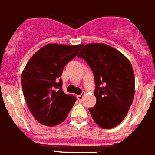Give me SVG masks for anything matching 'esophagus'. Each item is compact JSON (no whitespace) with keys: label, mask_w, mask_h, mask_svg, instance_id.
<instances>
[{"label":"esophagus","mask_w":155,"mask_h":155,"mask_svg":"<svg viewBox=\"0 0 155 155\" xmlns=\"http://www.w3.org/2000/svg\"><path fill=\"white\" fill-rule=\"evenodd\" d=\"M83 97H84V93H82L81 95H78V100L79 101H82Z\"/></svg>","instance_id":"obj_1"}]
</instances>
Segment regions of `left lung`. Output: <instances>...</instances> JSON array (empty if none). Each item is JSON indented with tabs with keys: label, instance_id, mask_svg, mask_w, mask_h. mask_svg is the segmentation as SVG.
I'll return each mask as SVG.
<instances>
[{
	"label": "left lung",
	"instance_id": "obj_1",
	"mask_svg": "<svg viewBox=\"0 0 155 155\" xmlns=\"http://www.w3.org/2000/svg\"><path fill=\"white\" fill-rule=\"evenodd\" d=\"M94 74L97 102L88 110L102 129H111L125 119L135 95V75L130 62L105 44H88L78 55Z\"/></svg>",
	"mask_w": 155,
	"mask_h": 155
}]
</instances>
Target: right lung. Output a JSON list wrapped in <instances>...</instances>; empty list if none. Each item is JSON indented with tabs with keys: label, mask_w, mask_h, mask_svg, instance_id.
Returning <instances> with one entry per match:
<instances>
[{
	"label": "right lung",
	"mask_w": 155,
	"mask_h": 155,
	"mask_svg": "<svg viewBox=\"0 0 155 155\" xmlns=\"http://www.w3.org/2000/svg\"><path fill=\"white\" fill-rule=\"evenodd\" d=\"M82 45L50 44L33 55L21 75L25 99L37 121L54 126L66 119L76 101L64 93L61 76L65 65L78 54Z\"/></svg>",
	"instance_id": "add662e5"
}]
</instances>
